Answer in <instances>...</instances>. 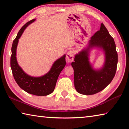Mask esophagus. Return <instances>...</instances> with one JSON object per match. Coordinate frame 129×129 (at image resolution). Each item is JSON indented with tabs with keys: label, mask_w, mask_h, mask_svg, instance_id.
<instances>
[{
	"label": "esophagus",
	"mask_w": 129,
	"mask_h": 129,
	"mask_svg": "<svg viewBox=\"0 0 129 129\" xmlns=\"http://www.w3.org/2000/svg\"><path fill=\"white\" fill-rule=\"evenodd\" d=\"M73 61V53L72 51H70L68 52L66 56V61L68 64L72 62Z\"/></svg>",
	"instance_id": "34e87169"
}]
</instances>
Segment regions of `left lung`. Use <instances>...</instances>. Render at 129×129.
I'll list each match as a JSON object with an SVG mask.
<instances>
[{
  "label": "left lung",
  "mask_w": 129,
  "mask_h": 129,
  "mask_svg": "<svg viewBox=\"0 0 129 129\" xmlns=\"http://www.w3.org/2000/svg\"><path fill=\"white\" fill-rule=\"evenodd\" d=\"M101 50L104 56L102 67L95 69L90 61L93 48ZM72 62L76 90L84 95H92L103 90L112 82L117 70L118 54L114 40L104 24L91 37L86 46L76 53Z\"/></svg>",
  "instance_id": "8db88e82"
}]
</instances>
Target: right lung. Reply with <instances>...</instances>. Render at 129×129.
Returning a JSON list of instances; mask_svg holds the SVG:
<instances>
[{
	"label": "right lung",
	"instance_id": "obj_1",
	"mask_svg": "<svg viewBox=\"0 0 129 129\" xmlns=\"http://www.w3.org/2000/svg\"><path fill=\"white\" fill-rule=\"evenodd\" d=\"M36 19L28 21L19 30L18 34L13 41L11 56V68L13 76L17 85L23 90L31 94L44 96L49 95L54 91L58 76L64 69L66 61L64 54L57 59L52 64L48 72L39 77H34L26 73L19 66L16 58V50L19 40L28 25L34 22Z\"/></svg>",
	"mask_w": 129,
	"mask_h": 129
}]
</instances>
